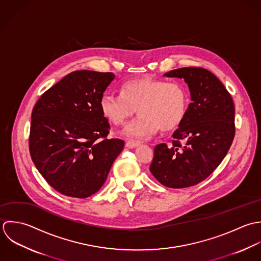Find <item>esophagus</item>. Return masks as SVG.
<instances>
[{
	"mask_svg": "<svg viewBox=\"0 0 261 261\" xmlns=\"http://www.w3.org/2000/svg\"><path fill=\"white\" fill-rule=\"evenodd\" d=\"M140 145L139 142H135V141H127L126 142V147L127 148H136Z\"/></svg>",
	"mask_w": 261,
	"mask_h": 261,
	"instance_id": "34e87169",
	"label": "esophagus"
}]
</instances>
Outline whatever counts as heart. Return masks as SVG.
<instances>
[{"label":"heart","instance_id":"heart-1","mask_svg":"<svg viewBox=\"0 0 261 261\" xmlns=\"http://www.w3.org/2000/svg\"><path fill=\"white\" fill-rule=\"evenodd\" d=\"M190 104L187 88L179 83H168L152 77L131 80L121 88V95L105 93L100 109L115 126L124 125L136 110L140 115L124 129L131 139H148L158 130L171 131L185 120Z\"/></svg>","mask_w":261,"mask_h":261}]
</instances>
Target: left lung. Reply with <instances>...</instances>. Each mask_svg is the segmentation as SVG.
Listing matches in <instances>:
<instances>
[{
    "label": "left lung",
    "mask_w": 261,
    "mask_h": 261,
    "mask_svg": "<svg viewBox=\"0 0 261 261\" xmlns=\"http://www.w3.org/2000/svg\"><path fill=\"white\" fill-rule=\"evenodd\" d=\"M164 75L184 79L192 102L171 144L155 146L150 171L161 185L182 189L206 179L228 153L235 136V108L230 93L206 68L182 67Z\"/></svg>",
    "instance_id": "left-lung-1"
}]
</instances>
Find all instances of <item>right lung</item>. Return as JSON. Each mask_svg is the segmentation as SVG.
Masks as SVG:
<instances>
[{
	"label": "right lung",
	"mask_w": 261,
	"mask_h": 261,
	"mask_svg": "<svg viewBox=\"0 0 261 261\" xmlns=\"http://www.w3.org/2000/svg\"><path fill=\"white\" fill-rule=\"evenodd\" d=\"M112 72H70L36 102L31 114L29 151L47 184L58 193L85 199L105 184L124 147L108 139L110 124L100 100Z\"/></svg>",
	"instance_id": "add662e5"
}]
</instances>
